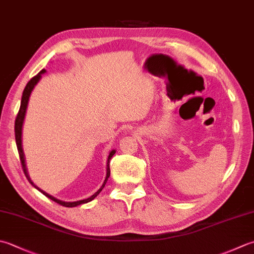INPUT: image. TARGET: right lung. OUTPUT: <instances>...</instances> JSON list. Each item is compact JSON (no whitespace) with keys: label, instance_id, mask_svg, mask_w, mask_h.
<instances>
[{"label":"right lung","instance_id":"obj_1","mask_svg":"<svg viewBox=\"0 0 254 254\" xmlns=\"http://www.w3.org/2000/svg\"><path fill=\"white\" fill-rule=\"evenodd\" d=\"M46 71L45 69H43V70L39 71L36 76H34L31 80H29L26 84V87H25L24 91H23V96H22V101H21V107H19V110H18V113L16 116V119H15V127H14V131H15V141H16V146H17V151H18V155H19V160H21V164H22V168H23V172L25 174V176H26V178L28 180V182L32 184V185L37 188V190L43 192L45 196L48 197L49 199H52L53 201L59 203V205H62L64 207H76V206H79L81 205V203H86V202H89L91 201L92 199H94L99 193H100V191L103 190L104 185H106V183L108 181L109 176H110V160L111 157L114 155V153H116V151H111L110 154H109V157H108V163H107V176H106V180H104L102 186L100 190H99L96 193H93V195L91 197L87 198V199H83V200H79V201H72V202H64V201H62V200H58L56 199V198H54L53 196L48 195L47 192L43 191L42 190H39L38 187H36L34 185V184L32 183V181L29 180V176L27 174V170H26V165H25V157H24V152H23V148H22V127H23V122H24V118H25V113H26V108H27V104H28V99H29V96H31V92L33 90V88L35 87V84H36L39 79H41L42 74Z\"/></svg>","mask_w":254,"mask_h":254}]
</instances>
